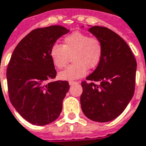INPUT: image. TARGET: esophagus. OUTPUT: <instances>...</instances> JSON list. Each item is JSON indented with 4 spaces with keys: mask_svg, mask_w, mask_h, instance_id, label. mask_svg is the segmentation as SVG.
Here are the masks:
<instances>
[{
    "mask_svg": "<svg viewBox=\"0 0 146 146\" xmlns=\"http://www.w3.org/2000/svg\"><path fill=\"white\" fill-rule=\"evenodd\" d=\"M76 83H78V82H76V81H70L69 82V84L70 86L73 85V84H76Z\"/></svg>",
    "mask_w": 146,
    "mask_h": 146,
    "instance_id": "34e87169",
    "label": "esophagus"
}]
</instances>
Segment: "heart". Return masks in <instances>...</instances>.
Returning a JSON list of instances; mask_svg holds the SVG:
<instances>
[{"label":"heart","mask_w":146,"mask_h":146,"mask_svg":"<svg viewBox=\"0 0 146 146\" xmlns=\"http://www.w3.org/2000/svg\"><path fill=\"white\" fill-rule=\"evenodd\" d=\"M104 52L103 42L96 36H90L80 31H74L63 38V44L54 43L50 50L52 63L56 68L65 67L69 56L71 64L59 73L63 80H73L84 76L88 69H94L102 60Z\"/></svg>","instance_id":"1"}]
</instances>
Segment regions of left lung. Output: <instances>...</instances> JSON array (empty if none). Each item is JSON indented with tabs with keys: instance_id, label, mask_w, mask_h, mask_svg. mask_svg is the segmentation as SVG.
Segmentation results:
<instances>
[{
	"instance_id": "left-lung-1",
	"label": "left lung",
	"mask_w": 146,
	"mask_h": 146,
	"mask_svg": "<svg viewBox=\"0 0 146 146\" xmlns=\"http://www.w3.org/2000/svg\"><path fill=\"white\" fill-rule=\"evenodd\" d=\"M89 31L103 42L104 52L100 64L86 77L91 83H81V108L90 119L110 122L125 110L134 95L137 63L129 46L114 31L100 26Z\"/></svg>"
}]
</instances>
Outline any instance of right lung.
I'll return each mask as SVG.
<instances>
[{"mask_svg": "<svg viewBox=\"0 0 146 146\" xmlns=\"http://www.w3.org/2000/svg\"><path fill=\"white\" fill-rule=\"evenodd\" d=\"M70 30L62 26L37 28L14 49L7 69L9 98L20 115L31 124L47 125L59 117L70 89L67 81H51L56 71L51 46Z\"/></svg>", "mask_w": 146, "mask_h": 146, "instance_id": "obj_1", "label": "right lung"}]
</instances>
